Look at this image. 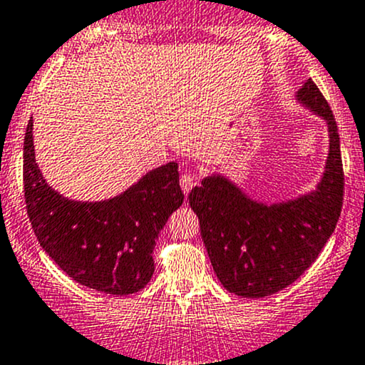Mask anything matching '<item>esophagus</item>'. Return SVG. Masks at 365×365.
<instances>
[{"instance_id":"esophagus-1","label":"esophagus","mask_w":365,"mask_h":365,"mask_svg":"<svg viewBox=\"0 0 365 365\" xmlns=\"http://www.w3.org/2000/svg\"><path fill=\"white\" fill-rule=\"evenodd\" d=\"M179 182H181V187H182L184 193L187 195L191 190H193L195 186H197V178H195L193 174H187V172H186V174L181 175V181H179Z\"/></svg>"}]
</instances>
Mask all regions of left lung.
Masks as SVG:
<instances>
[{"instance_id":"left-lung-1","label":"left lung","mask_w":365,"mask_h":365,"mask_svg":"<svg viewBox=\"0 0 365 365\" xmlns=\"http://www.w3.org/2000/svg\"><path fill=\"white\" fill-rule=\"evenodd\" d=\"M296 99L329 128V156L315 191L266 205L214 174L190 193L215 275L237 296L264 297L291 285L319 257L338 225L344 190L338 125L312 78Z\"/></svg>"}]
</instances>
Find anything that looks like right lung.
I'll list each match as a JSON object with an SVG mask.
<instances>
[{
	"label": "right lung",
	"mask_w": 365,
	"mask_h": 365,
	"mask_svg": "<svg viewBox=\"0 0 365 365\" xmlns=\"http://www.w3.org/2000/svg\"><path fill=\"white\" fill-rule=\"evenodd\" d=\"M24 197L34 235L62 272L85 287L127 296L155 272L153 250L168 215L182 205L178 163L148 172L115 198L74 202L43 179L34 158L33 120L24 139Z\"/></svg>",
	"instance_id": "right-lung-1"
}]
</instances>
